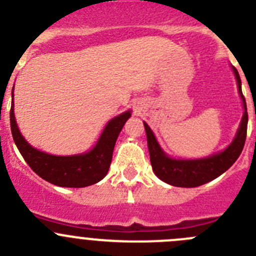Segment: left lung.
Wrapping results in <instances>:
<instances>
[{"instance_id": "obj_1", "label": "left lung", "mask_w": 256, "mask_h": 256, "mask_svg": "<svg viewBox=\"0 0 256 256\" xmlns=\"http://www.w3.org/2000/svg\"><path fill=\"white\" fill-rule=\"evenodd\" d=\"M232 70L235 73L236 80H238V93H240V97L242 100L245 111H244L240 128H238L235 139L224 152L204 158V159H193V160L172 159L162 150L152 131L150 130L148 124L144 122L150 154V163H152L155 176L162 179L163 182L174 186V187H198V186H202L207 182H211L212 179L217 178L222 173H225L240 156L244 145H245V140H246L248 110L245 97H244L242 90H241V80L238 72L234 66Z\"/></svg>"}]
</instances>
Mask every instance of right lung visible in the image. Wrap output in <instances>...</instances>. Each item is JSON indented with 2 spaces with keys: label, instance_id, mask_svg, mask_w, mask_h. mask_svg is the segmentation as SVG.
Segmentation results:
<instances>
[{
  "label": "right lung",
  "instance_id": "add662e5",
  "mask_svg": "<svg viewBox=\"0 0 256 256\" xmlns=\"http://www.w3.org/2000/svg\"><path fill=\"white\" fill-rule=\"evenodd\" d=\"M131 116L126 111L107 124L101 138L90 152L70 156H58L42 152L31 146L21 135L14 114V90L10 122L14 142L32 170L52 184L59 187L82 188L100 182L107 174L112 160L114 144L124 125Z\"/></svg>",
  "mask_w": 256,
  "mask_h": 256
}]
</instances>
